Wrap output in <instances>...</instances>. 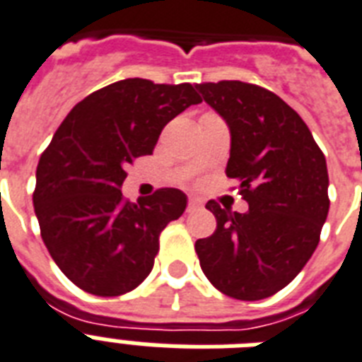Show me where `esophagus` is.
<instances>
[{
	"label": "esophagus",
	"mask_w": 362,
	"mask_h": 362,
	"mask_svg": "<svg viewBox=\"0 0 362 362\" xmlns=\"http://www.w3.org/2000/svg\"><path fill=\"white\" fill-rule=\"evenodd\" d=\"M199 208H202V202L199 199H195V197H191L189 201H187V211H195Z\"/></svg>",
	"instance_id": "34e87169"
}]
</instances>
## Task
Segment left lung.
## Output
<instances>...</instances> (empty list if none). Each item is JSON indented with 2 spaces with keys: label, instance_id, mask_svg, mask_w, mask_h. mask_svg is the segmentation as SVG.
<instances>
[{
  "label": "left lung",
  "instance_id": "8db88e82",
  "mask_svg": "<svg viewBox=\"0 0 362 362\" xmlns=\"http://www.w3.org/2000/svg\"><path fill=\"white\" fill-rule=\"evenodd\" d=\"M230 130L227 176L240 182L245 214L208 201L217 228L197 240L202 272L228 298L258 301L296 279L320 242L329 211L324 152L275 93L243 81L197 83Z\"/></svg>",
  "mask_w": 362,
  "mask_h": 362
}]
</instances>
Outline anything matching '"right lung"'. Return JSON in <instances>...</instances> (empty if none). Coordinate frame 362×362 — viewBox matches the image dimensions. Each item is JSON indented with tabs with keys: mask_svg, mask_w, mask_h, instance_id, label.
Here are the masks:
<instances>
[{
	"mask_svg": "<svg viewBox=\"0 0 362 362\" xmlns=\"http://www.w3.org/2000/svg\"><path fill=\"white\" fill-rule=\"evenodd\" d=\"M193 85L128 78L72 107L37 165L33 193L40 236L59 269L102 298L132 292L152 272L161 230L184 214L175 187L126 201V167L154 151L161 130L189 105Z\"/></svg>",
	"mask_w": 362,
	"mask_h": 362,
	"instance_id": "obj_1",
	"label": "right lung"
}]
</instances>
